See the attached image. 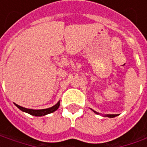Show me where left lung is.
Here are the masks:
<instances>
[{
    "label": "left lung",
    "instance_id": "8db88e82",
    "mask_svg": "<svg viewBox=\"0 0 147 147\" xmlns=\"http://www.w3.org/2000/svg\"><path fill=\"white\" fill-rule=\"evenodd\" d=\"M91 110H92V109H91ZM92 110L93 111L94 113H96V115H100L98 112H96V111H95V110ZM105 117H109V118H114V117H115V116H117V115H105Z\"/></svg>",
    "mask_w": 147,
    "mask_h": 147
}]
</instances>
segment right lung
Instances as JSON below:
<instances>
[{
    "instance_id": "obj_1",
    "label": "right lung",
    "mask_w": 147,
    "mask_h": 147,
    "mask_svg": "<svg viewBox=\"0 0 147 147\" xmlns=\"http://www.w3.org/2000/svg\"><path fill=\"white\" fill-rule=\"evenodd\" d=\"M15 105L20 109V110H22L23 112H26L29 115L33 116H44L48 115V114H51V113H53L55 110H57L59 107V100L56 103V104L50 107V108H47V109H42V110H32V109H27V108H24V107H22L19 105L15 104Z\"/></svg>"
}]
</instances>
